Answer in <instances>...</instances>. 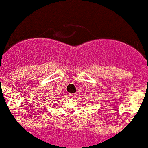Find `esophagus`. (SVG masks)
<instances>
[{
    "label": "esophagus",
    "instance_id": "1",
    "mask_svg": "<svg viewBox=\"0 0 148 148\" xmlns=\"http://www.w3.org/2000/svg\"><path fill=\"white\" fill-rule=\"evenodd\" d=\"M69 96H70L71 98H74L76 96V94H75V93H70V94H69Z\"/></svg>",
    "mask_w": 148,
    "mask_h": 148
}]
</instances>
